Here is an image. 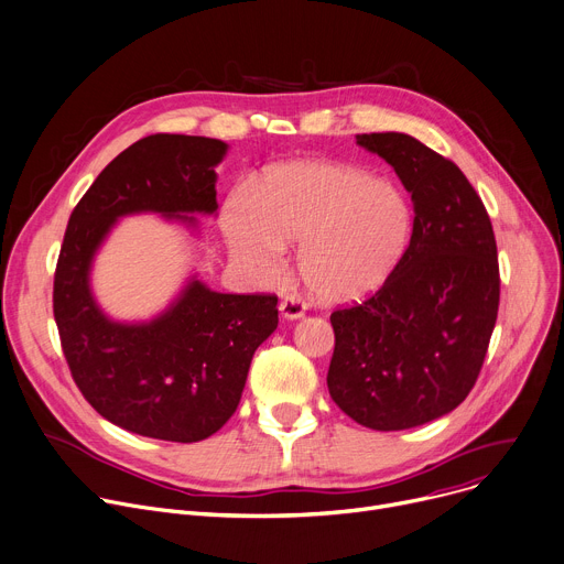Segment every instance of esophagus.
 Returning <instances> with one entry per match:
<instances>
[{
	"mask_svg": "<svg viewBox=\"0 0 564 564\" xmlns=\"http://www.w3.org/2000/svg\"><path fill=\"white\" fill-rule=\"evenodd\" d=\"M279 311H281V315H283L285 319H302L304 313H306V306H304V302H302V299H299V296L285 294V296L281 299Z\"/></svg>",
	"mask_w": 564,
	"mask_h": 564,
	"instance_id": "34e87169",
	"label": "esophagus"
}]
</instances>
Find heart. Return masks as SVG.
<instances>
[{"mask_svg":"<svg viewBox=\"0 0 564 564\" xmlns=\"http://www.w3.org/2000/svg\"><path fill=\"white\" fill-rule=\"evenodd\" d=\"M221 219L234 256L260 279H274L288 245H299V274L324 304L377 292L412 234V208L394 183L313 159L272 167L256 195L234 193Z\"/></svg>","mask_w":564,"mask_h":564,"instance_id":"obj_1","label":"heart"}]
</instances>
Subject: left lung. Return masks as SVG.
Returning <instances> with one entry per match:
<instances>
[{
	"instance_id": "1",
	"label": "left lung",
	"mask_w": 564,
	"mask_h": 564,
	"mask_svg": "<svg viewBox=\"0 0 564 564\" xmlns=\"http://www.w3.org/2000/svg\"><path fill=\"white\" fill-rule=\"evenodd\" d=\"M356 142L390 163L410 193V245L383 288L330 315L328 392L373 431H405L458 408L474 388L499 311L492 221L460 172L408 133Z\"/></svg>"
}]
</instances>
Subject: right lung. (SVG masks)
<instances>
[{
    "mask_svg": "<svg viewBox=\"0 0 564 564\" xmlns=\"http://www.w3.org/2000/svg\"><path fill=\"white\" fill-rule=\"evenodd\" d=\"M229 144L156 133L112 159L72 210L54 276V317L72 379L129 433L199 442L236 412L253 351L279 326L274 294H224L193 274L170 306L120 322L97 304L93 262L116 224L152 213L199 231L217 213L215 167Z\"/></svg>",
    "mask_w": 564,
    "mask_h": 564,
    "instance_id": "1",
    "label": "right lung"
}]
</instances>
